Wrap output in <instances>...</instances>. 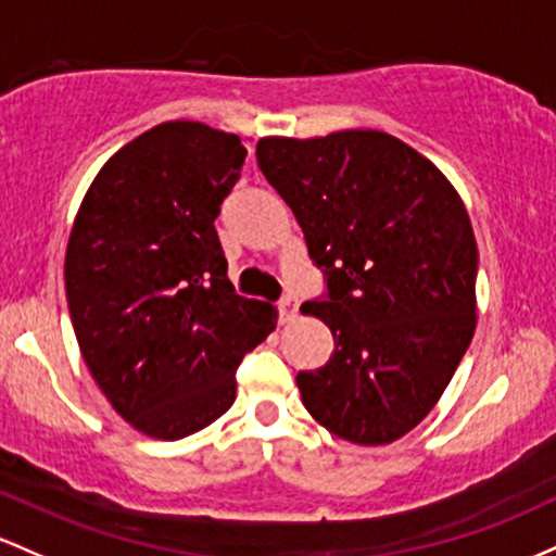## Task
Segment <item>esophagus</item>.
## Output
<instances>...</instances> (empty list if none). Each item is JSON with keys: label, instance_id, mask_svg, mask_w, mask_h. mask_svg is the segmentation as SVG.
<instances>
[{"label": "esophagus", "instance_id": "obj_1", "mask_svg": "<svg viewBox=\"0 0 556 556\" xmlns=\"http://www.w3.org/2000/svg\"><path fill=\"white\" fill-rule=\"evenodd\" d=\"M296 307H299V304H296L294 296H283V299H280V302H278V315H280V320H283V323L294 320V317H296Z\"/></svg>", "mask_w": 556, "mask_h": 556}]
</instances>
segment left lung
<instances>
[{"label":"left lung","mask_w":556,"mask_h":556,"mask_svg":"<svg viewBox=\"0 0 556 556\" xmlns=\"http://www.w3.org/2000/svg\"><path fill=\"white\" fill-rule=\"evenodd\" d=\"M262 176L294 212L326 294L302 304L333 354L296 386L339 439L380 446L435 407L476 330L478 247L454 186L380 130L267 136Z\"/></svg>","instance_id":"left-lung-1"}]
</instances>
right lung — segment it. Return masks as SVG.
<instances>
[{"label": "right lung", "instance_id": "obj_1", "mask_svg": "<svg viewBox=\"0 0 556 556\" xmlns=\"http://www.w3.org/2000/svg\"><path fill=\"white\" fill-rule=\"evenodd\" d=\"M247 147L204 123L154 126L104 162L65 254L73 330L115 413L176 441L236 399V367L276 309L228 280L215 230Z\"/></svg>", "mask_w": 556, "mask_h": 556}]
</instances>
